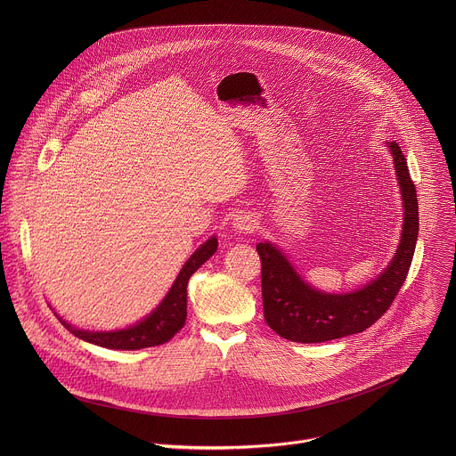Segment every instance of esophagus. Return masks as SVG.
<instances>
[{"label": "esophagus", "mask_w": 456, "mask_h": 456, "mask_svg": "<svg viewBox=\"0 0 456 456\" xmlns=\"http://www.w3.org/2000/svg\"><path fill=\"white\" fill-rule=\"evenodd\" d=\"M233 228L240 233H251L256 228V217L251 212H240L233 219Z\"/></svg>", "instance_id": "1"}]
</instances>
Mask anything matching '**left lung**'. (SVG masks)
I'll return each instance as SVG.
<instances>
[{
	"instance_id": "left-lung-1",
	"label": "left lung",
	"mask_w": 456,
	"mask_h": 456,
	"mask_svg": "<svg viewBox=\"0 0 456 456\" xmlns=\"http://www.w3.org/2000/svg\"><path fill=\"white\" fill-rule=\"evenodd\" d=\"M403 203V228L393 261L370 284L331 295L309 286L272 244L260 242L261 297L265 322L282 338L313 344L360 333L374 325L402 288L419 232L416 188L398 142L388 143Z\"/></svg>"
}]
</instances>
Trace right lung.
<instances>
[{
    "label": "right lung",
    "instance_id": "obj_1",
    "mask_svg": "<svg viewBox=\"0 0 456 456\" xmlns=\"http://www.w3.org/2000/svg\"><path fill=\"white\" fill-rule=\"evenodd\" d=\"M217 249V239L210 237L205 244H201L191 258L186 261L181 273L177 275L174 286L163 298V302L140 323L116 330V331H87L68 325L65 320L60 318L61 325L75 337L102 346L109 349H123L134 351L152 346H161L168 342L186 323V309H188V281L196 270L208 260Z\"/></svg>",
    "mask_w": 456,
    "mask_h": 456
}]
</instances>
